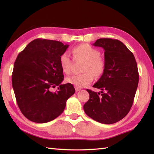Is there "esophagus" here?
Listing matches in <instances>:
<instances>
[{
    "label": "esophagus",
    "mask_w": 154,
    "mask_h": 154,
    "mask_svg": "<svg viewBox=\"0 0 154 154\" xmlns=\"http://www.w3.org/2000/svg\"><path fill=\"white\" fill-rule=\"evenodd\" d=\"M75 91H76L77 92H78V91H79L81 90L80 87H75Z\"/></svg>",
    "instance_id": "34e87169"
}]
</instances>
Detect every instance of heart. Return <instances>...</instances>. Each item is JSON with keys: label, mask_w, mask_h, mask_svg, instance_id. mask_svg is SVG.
I'll return each instance as SVG.
<instances>
[{"label": "heart", "mask_w": 154, "mask_h": 154, "mask_svg": "<svg viewBox=\"0 0 154 154\" xmlns=\"http://www.w3.org/2000/svg\"><path fill=\"white\" fill-rule=\"evenodd\" d=\"M71 53L75 59L81 58L85 60L83 68L85 73L67 77L66 82L75 87H84L92 82L94 76L97 78L102 76L105 70L106 64L100 57V53L97 49L88 44H81L74 48ZM71 64L72 60L67 52L62 54L60 57V65L65 74L70 73Z\"/></svg>", "instance_id": "heart-1"}]
</instances>
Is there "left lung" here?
I'll use <instances>...</instances> for the list:
<instances>
[{"instance_id":"left-lung-1","label":"left lung","mask_w":154,"mask_h":154,"mask_svg":"<svg viewBox=\"0 0 154 154\" xmlns=\"http://www.w3.org/2000/svg\"><path fill=\"white\" fill-rule=\"evenodd\" d=\"M93 45L104 49L106 67L93 86L101 91L87 89L89 99L83 109L98 122L113 124L125 117L132 106L139 81L138 66L133 54L119 40L100 38Z\"/></svg>"}]
</instances>
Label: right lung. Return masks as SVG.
I'll list each match as a JSON object with an SVG mask.
<instances>
[{
    "instance_id": "1",
    "label": "right lung",
    "mask_w": 154,
    "mask_h": 154,
    "mask_svg": "<svg viewBox=\"0 0 154 154\" xmlns=\"http://www.w3.org/2000/svg\"><path fill=\"white\" fill-rule=\"evenodd\" d=\"M68 47L61 42L36 39L16 58L12 87L20 110L32 122L45 123L56 119L75 92L72 84H61L64 76L60 57ZM56 86L58 90L52 92Z\"/></svg>"
}]
</instances>
